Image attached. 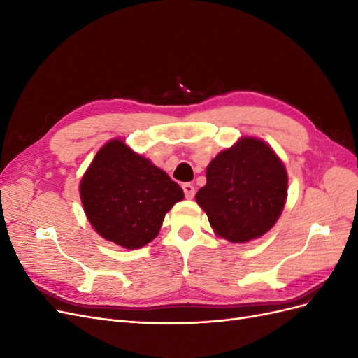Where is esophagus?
<instances>
[{
    "mask_svg": "<svg viewBox=\"0 0 358 358\" xmlns=\"http://www.w3.org/2000/svg\"><path fill=\"white\" fill-rule=\"evenodd\" d=\"M182 188H183V192H185L187 199H192L194 194H196V188H194V185H191V183H183Z\"/></svg>",
    "mask_w": 358,
    "mask_h": 358,
    "instance_id": "34e87169",
    "label": "esophagus"
}]
</instances>
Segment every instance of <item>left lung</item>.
<instances>
[{"label":"left lung","mask_w":358,"mask_h":358,"mask_svg":"<svg viewBox=\"0 0 358 358\" xmlns=\"http://www.w3.org/2000/svg\"><path fill=\"white\" fill-rule=\"evenodd\" d=\"M196 201L213 233L233 243L266 234L284 210L288 175L264 140L245 136L216 155L206 169Z\"/></svg>","instance_id":"8db88e82"}]
</instances>
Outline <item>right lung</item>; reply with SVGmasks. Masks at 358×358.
Returning <instances> with one entry per match:
<instances>
[{
	"mask_svg": "<svg viewBox=\"0 0 358 358\" xmlns=\"http://www.w3.org/2000/svg\"><path fill=\"white\" fill-rule=\"evenodd\" d=\"M86 218L103 239L138 249L158 236L166 213L183 191L164 170L112 138L100 148L80 179Z\"/></svg>",
	"mask_w": 358,
	"mask_h": 358,
	"instance_id": "right-lung-1",
	"label": "right lung"
}]
</instances>
